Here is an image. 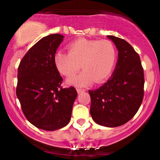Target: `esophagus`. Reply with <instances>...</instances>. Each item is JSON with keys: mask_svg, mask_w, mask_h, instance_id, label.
I'll list each match as a JSON object with an SVG mask.
<instances>
[{"mask_svg": "<svg viewBox=\"0 0 160 160\" xmlns=\"http://www.w3.org/2000/svg\"><path fill=\"white\" fill-rule=\"evenodd\" d=\"M77 93H83V92L86 91V90H85V89H80V88H77Z\"/></svg>", "mask_w": 160, "mask_h": 160, "instance_id": "esophagus-1", "label": "esophagus"}]
</instances>
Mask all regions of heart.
<instances>
[{
    "label": "heart",
    "mask_w": 160,
    "mask_h": 160,
    "mask_svg": "<svg viewBox=\"0 0 160 160\" xmlns=\"http://www.w3.org/2000/svg\"><path fill=\"white\" fill-rule=\"evenodd\" d=\"M67 49L69 53H55V66L62 75L70 77L78 72L81 65L83 72L68 80L69 83L78 87L93 81L104 82L110 77L117 60V49L109 40L79 38L69 43Z\"/></svg>",
    "instance_id": "b5f03b06"
}]
</instances>
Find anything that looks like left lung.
I'll list each match as a JSON object with an SVG mask.
<instances>
[{
	"label": "left lung",
	"mask_w": 160,
	"mask_h": 160,
	"mask_svg": "<svg viewBox=\"0 0 160 160\" xmlns=\"http://www.w3.org/2000/svg\"><path fill=\"white\" fill-rule=\"evenodd\" d=\"M118 50L112 76L104 84L89 90L90 114L98 125L118 127L127 123L139 109L144 97V71L139 55L128 42L108 35Z\"/></svg>",
	"instance_id": "8db88e82"
}]
</instances>
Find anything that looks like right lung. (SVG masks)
Returning a JSON list of instances; mask_svg holds the SVG:
<instances>
[{"label":"right lung","instance_id":"right-lung-1","mask_svg":"<svg viewBox=\"0 0 160 160\" xmlns=\"http://www.w3.org/2000/svg\"><path fill=\"white\" fill-rule=\"evenodd\" d=\"M63 35L52 34L35 43L21 60L16 94L28 122L38 128L55 131L70 122L77 97L73 87L62 88L54 55Z\"/></svg>","mask_w":160,"mask_h":160}]
</instances>
